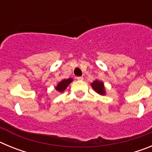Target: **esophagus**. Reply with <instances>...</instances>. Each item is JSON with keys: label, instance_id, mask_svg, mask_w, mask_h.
Returning a JSON list of instances; mask_svg holds the SVG:
<instances>
[{"label": "esophagus", "instance_id": "34e87169", "mask_svg": "<svg viewBox=\"0 0 152 152\" xmlns=\"http://www.w3.org/2000/svg\"><path fill=\"white\" fill-rule=\"evenodd\" d=\"M76 78H77V80H83L84 77H77Z\"/></svg>", "mask_w": 152, "mask_h": 152}]
</instances>
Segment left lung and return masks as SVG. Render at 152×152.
<instances>
[{
	"mask_svg": "<svg viewBox=\"0 0 152 152\" xmlns=\"http://www.w3.org/2000/svg\"><path fill=\"white\" fill-rule=\"evenodd\" d=\"M92 88H94L95 91L100 94L103 95L105 94V91H104V86H103V82H100L99 80H94V82L91 84Z\"/></svg>",
	"mask_w": 152,
	"mask_h": 152,
	"instance_id": "1",
	"label": "left lung"
}]
</instances>
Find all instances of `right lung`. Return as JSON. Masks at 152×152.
I'll list each match as a JSON object with an SVG mask.
<instances>
[{
  "label": "right lung",
  "mask_w": 152,
  "mask_h": 152,
  "mask_svg": "<svg viewBox=\"0 0 152 152\" xmlns=\"http://www.w3.org/2000/svg\"><path fill=\"white\" fill-rule=\"evenodd\" d=\"M72 81V78H68V79H64V80H61V82L58 83V84L57 85V87L56 88V89L59 92H62L65 90V88L68 86V84Z\"/></svg>",
  "instance_id": "add662e5"
}]
</instances>
